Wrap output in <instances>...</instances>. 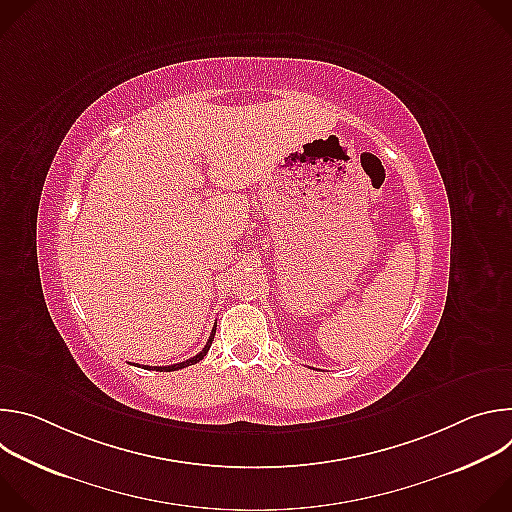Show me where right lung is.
<instances>
[{"instance_id": "right-lung-1", "label": "right lung", "mask_w": 512, "mask_h": 512, "mask_svg": "<svg viewBox=\"0 0 512 512\" xmlns=\"http://www.w3.org/2000/svg\"><path fill=\"white\" fill-rule=\"evenodd\" d=\"M214 332H216V326L212 328V332H210V336H208V340H206V344H204V348L196 354V356H192V358H188V360H184V362H178V364H170V367H143V369H150V371H164V373H170V371H180V369H186V367H190V364H196V362H200L204 356H206V352L210 350V344H212V340H214Z\"/></svg>"}]
</instances>
